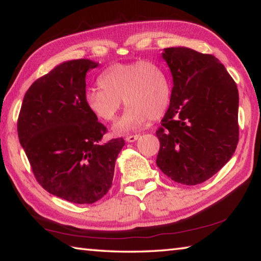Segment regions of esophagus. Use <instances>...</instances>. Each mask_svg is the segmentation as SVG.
Returning a JSON list of instances; mask_svg holds the SVG:
<instances>
[{
    "label": "esophagus",
    "mask_w": 261,
    "mask_h": 261,
    "mask_svg": "<svg viewBox=\"0 0 261 261\" xmlns=\"http://www.w3.org/2000/svg\"><path fill=\"white\" fill-rule=\"evenodd\" d=\"M139 135H131V136H127L126 138H125V140L126 141H129V143H134V141H136L137 139L139 138Z\"/></svg>",
    "instance_id": "obj_1"
}]
</instances>
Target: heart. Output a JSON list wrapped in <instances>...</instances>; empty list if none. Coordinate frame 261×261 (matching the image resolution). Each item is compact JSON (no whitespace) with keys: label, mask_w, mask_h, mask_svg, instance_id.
<instances>
[{"label":"heart","mask_w":261,"mask_h":261,"mask_svg":"<svg viewBox=\"0 0 261 261\" xmlns=\"http://www.w3.org/2000/svg\"><path fill=\"white\" fill-rule=\"evenodd\" d=\"M100 88L87 91L85 100L96 117L116 121L124 101L126 110L117 123V131H130L148 121H156L167 112L171 99L169 77L158 62L151 60L118 63L100 74Z\"/></svg>","instance_id":"heart-1"}]
</instances>
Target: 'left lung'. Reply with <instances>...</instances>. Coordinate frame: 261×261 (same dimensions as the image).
Returning a JSON list of instances; mask_svg holds the SVG:
<instances>
[{
	"instance_id": "8db88e82",
	"label": "left lung",
	"mask_w": 261,
	"mask_h": 261,
	"mask_svg": "<svg viewBox=\"0 0 261 261\" xmlns=\"http://www.w3.org/2000/svg\"><path fill=\"white\" fill-rule=\"evenodd\" d=\"M162 57L174 87L155 132L160 140L156 165L176 183L200 184L218 173L237 147V85L211 54L171 47Z\"/></svg>"
}]
</instances>
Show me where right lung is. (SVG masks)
Returning <instances> with one entry per match:
<instances>
[{
	"label": "right lung",
	"instance_id": "add662e5",
	"mask_svg": "<svg viewBox=\"0 0 261 261\" xmlns=\"http://www.w3.org/2000/svg\"><path fill=\"white\" fill-rule=\"evenodd\" d=\"M90 60L64 62L37 79L25 93L17 131L35 179L54 196L93 204L109 191L123 138L107 132L86 103Z\"/></svg>",
	"mask_w": 261,
	"mask_h": 261
}]
</instances>
